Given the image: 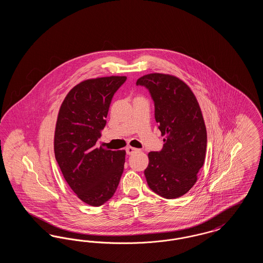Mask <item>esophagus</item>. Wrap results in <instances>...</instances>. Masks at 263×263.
<instances>
[{
    "label": "esophagus",
    "instance_id": "obj_1",
    "mask_svg": "<svg viewBox=\"0 0 263 263\" xmlns=\"http://www.w3.org/2000/svg\"><path fill=\"white\" fill-rule=\"evenodd\" d=\"M138 149L136 148H133V147H131V146H128L127 148H126V153H127V155H133L135 152H137Z\"/></svg>",
    "mask_w": 263,
    "mask_h": 263
}]
</instances>
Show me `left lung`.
Wrapping results in <instances>:
<instances>
[{
    "mask_svg": "<svg viewBox=\"0 0 263 263\" xmlns=\"http://www.w3.org/2000/svg\"><path fill=\"white\" fill-rule=\"evenodd\" d=\"M136 85L150 90L156 121L165 136L163 149L148 154L144 172L148 185L166 199L180 197L196 183L206 156L207 132L199 103L191 88L175 76L148 74L139 78Z\"/></svg>",
    "mask_w": 263,
    "mask_h": 263,
    "instance_id": "1",
    "label": "left lung"
}]
</instances>
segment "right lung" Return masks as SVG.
<instances>
[{
    "instance_id": "1",
    "label": "right lung",
    "mask_w": 263,
    "mask_h": 263,
    "mask_svg": "<svg viewBox=\"0 0 263 263\" xmlns=\"http://www.w3.org/2000/svg\"><path fill=\"white\" fill-rule=\"evenodd\" d=\"M125 76L88 79L72 88L60 106L54 134L55 159L78 198L90 206L110 199L119 184L126 152L96 147L114 92Z\"/></svg>"
}]
</instances>
